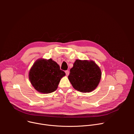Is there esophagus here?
<instances>
[{
    "instance_id": "34e87169",
    "label": "esophagus",
    "mask_w": 134,
    "mask_h": 134,
    "mask_svg": "<svg viewBox=\"0 0 134 134\" xmlns=\"http://www.w3.org/2000/svg\"><path fill=\"white\" fill-rule=\"evenodd\" d=\"M65 73H66V75H67V76H68V75H69V72L68 71H65Z\"/></svg>"
}]
</instances>
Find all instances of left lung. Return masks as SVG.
Here are the masks:
<instances>
[{"instance_id": "obj_1", "label": "left lung", "mask_w": 134, "mask_h": 134, "mask_svg": "<svg viewBox=\"0 0 134 134\" xmlns=\"http://www.w3.org/2000/svg\"><path fill=\"white\" fill-rule=\"evenodd\" d=\"M101 77V69L95 62L77 59L70 69L68 78L75 90L82 93H88L97 88Z\"/></svg>"}]
</instances>
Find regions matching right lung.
Masks as SVG:
<instances>
[{
	"mask_svg": "<svg viewBox=\"0 0 134 134\" xmlns=\"http://www.w3.org/2000/svg\"><path fill=\"white\" fill-rule=\"evenodd\" d=\"M66 73L52 59H39L34 62L29 72V79L38 92L48 94L54 92Z\"/></svg>",
	"mask_w": 134,
	"mask_h": 134,
	"instance_id": "add662e5",
	"label": "right lung"
}]
</instances>
